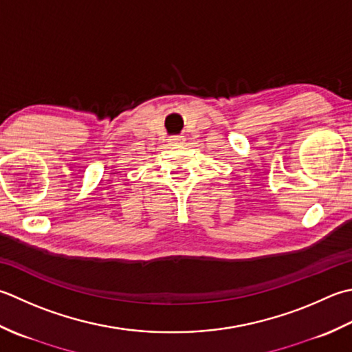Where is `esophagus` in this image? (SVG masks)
<instances>
[{
    "label": "esophagus",
    "mask_w": 352,
    "mask_h": 352,
    "mask_svg": "<svg viewBox=\"0 0 352 352\" xmlns=\"http://www.w3.org/2000/svg\"><path fill=\"white\" fill-rule=\"evenodd\" d=\"M184 142V137L183 135H172L169 137V143L170 144H182Z\"/></svg>",
    "instance_id": "34e87169"
}]
</instances>
